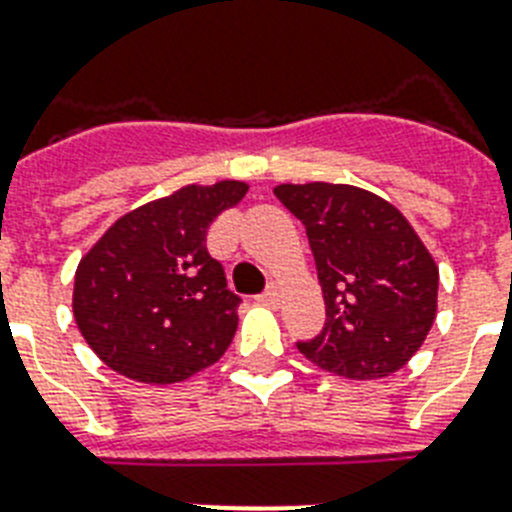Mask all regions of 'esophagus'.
Wrapping results in <instances>:
<instances>
[{"label": "esophagus", "instance_id": "esophagus-1", "mask_svg": "<svg viewBox=\"0 0 512 512\" xmlns=\"http://www.w3.org/2000/svg\"><path fill=\"white\" fill-rule=\"evenodd\" d=\"M280 295H282L280 285H274L272 282V285L266 287L264 293L259 295V303H264V306H269V308H277L280 306Z\"/></svg>", "mask_w": 512, "mask_h": 512}]
</instances>
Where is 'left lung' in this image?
Listing matches in <instances>:
<instances>
[{
  "mask_svg": "<svg viewBox=\"0 0 512 512\" xmlns=\"http://www.w3.org/2000/svg\"><path fill=\"white\" fill-rule=\"evenodd\" d=\"M306 227L327 324L303 358L345 379H382L424 345L437 316L439 269L411 222L371 190L340 183L274 188Z\"/></svg>",
  "mask_w": 512,
  "mask_h": 512,
  "instance_id": "left-lung-1",
  "label": "left lung"
}]
</instances>
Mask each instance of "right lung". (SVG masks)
<instances>
[{
	"label": "right lung",
	"mask_w": 512,
	"mask_h": 512,
	"mask_svg": "<svg viewBox=\"0 0 512 512\" xmlns=\"http://www.w3.org/2000/svg\"><path fill=\"white\" fill-rule=\"evenodd\" d=\"M248 185H185L122 214L75 269L73 316L109 369L143 384L185 382L230 348L240 298L206 251V230Z\"/></svg>",
	"instance_id": "1"
}]
</instances>
